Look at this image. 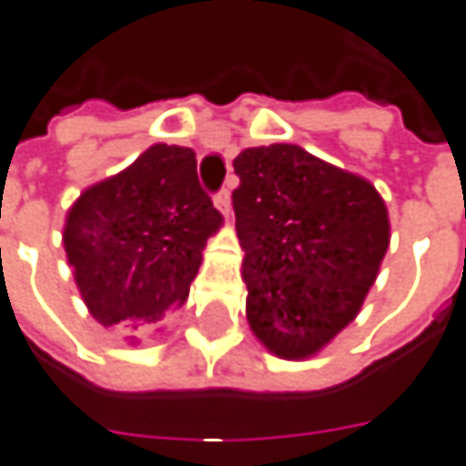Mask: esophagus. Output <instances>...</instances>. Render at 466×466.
Instances as JSON below:
<instances>
[{
	"instance_id": "obj_1",
	"label": "esophagus",
	"mask_w": 466,
	"mask_h": 466,
	"mask_svg": "<svg viewBox=\"0 0 466 466\" xmlns=\"http://www.w3.org/2000/svg\"><path fill=\"white\" fill-rule=\"evenodd\" d=\"M215 207L220 209L225 218H230V212H233V207H230V191L228 188H222L215 194Z\"/></svg>"
}]
</instances>
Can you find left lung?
Returning a JSON list of instances; mask_svg holds the SVG:
<instances>
[{
	"instance_id": "left-lung-1",
	"label": "left lung",
	"mask_w": 466,
	"mask_h": 466,
	"mask_svg": "<svg viewBox=\"0 0 466 466\" xmlns=\"http://www.w3.org/2000/svg\"><path fill=\"white\" fill-rule=\"evenodd\" d=\"M233 167L246 319L275 357H312L378 278L390 241L385 201L370 180L296 144L244 149Z\"/></svg>"
}]
</instances>
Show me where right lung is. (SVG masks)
I'll return each instance as SVG.
<instances>
[{"mask_svg":"<svg viewBox=\"0 0 466 466\" xmlns=\"http://www.w3.org/2000/svg\"><path fill=\"white\" fill-rule=\"evenodd\" d=\"M220 225L198 186L197 154L154 144L123 173L83 191L62 244L96 322L136 328L186 304L207 238Z\"/></svg>","mask_w":466,"mask_h":466,"instance_id":"obj_1","label":"right lung"}]
</instances>
